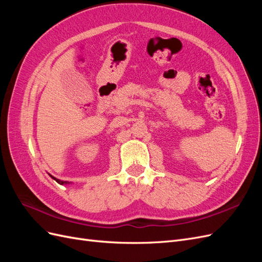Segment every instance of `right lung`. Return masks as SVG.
<instances>
[{"mask_svg": "<svg viewBox=\"0 0 262 262\" xmlns=\"http://www.w3.org/2000/svg\"><path fill=\"white\" fill-rule=\"evenodd\" d=\"M50 177H51L52 179H54V180H55V181H57V182H59V184H60V185H69V184H70V182H68V181H63V180L57 179V178H55V177H53V176H51V175H50Z\"/></svg>", "mask_w": 262, "mask_h": 262, "instance_id": "obj_1", "label": "right lung"}]
</instances>
